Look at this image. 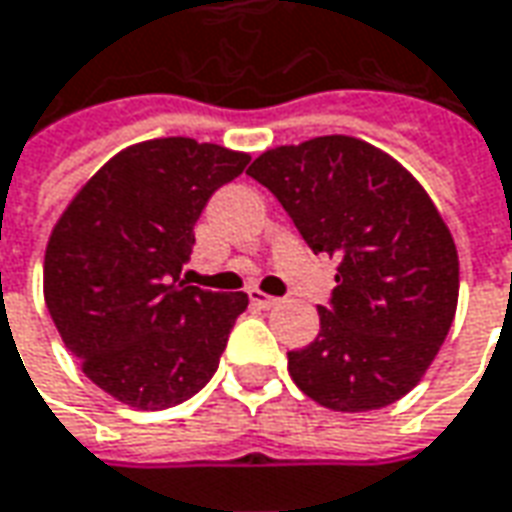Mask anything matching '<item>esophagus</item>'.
Listing matches in <instances>:
<instances>
[{
    "label": "esophagus",
    "mask_w": 512,
    "mask_h": 512,
    "mask_svg": "<svg viewBox=\"0 0 512 512\" xmlns=\"http://www.w3.org/2000/svg\"><path fill=\"white\" fill-rule=\"evenodd\" d=\"M249 300H252V305L260 308V311H269V308H274V305L280 302L277 297H269V294H263V291H257V288L249 291Z\"/></svg>",
    "instance_id": "34e87169"
}]
</instances>
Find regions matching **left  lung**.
Returning a JSON list of instances; mask_svg holds the SVG:
<instances>
[{"instance_id":"obj_1","label":"left lung","mask_w":512,"mask_h":512,"mask_svg":"<svg viewBox=\"0 0 512 512\" xmlns=\"http://www.w3.org/2000/svg\"><path fill=\"white\" fill-rule=\"evenodd\" d=\"M246 173L316 255L339 257L316 339L288 353L294 384L333 412L401 401L446 342L460 294L457 246L429 193L392 156L344 134L271 148Z\"/></svg>"}]
</instances>
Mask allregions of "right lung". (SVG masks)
Here are the masks:
<instances>
[{
  "instance_id": "right-lung-1",
  "label": "right lung",
  "mask_w": 512,
  "mask_h": 512,
  "mask_svg": "<svg viewBox=\"0 0 512 512\" xmlns=\"http://www.w3.org/2000/svg\"><path fill=\"white\" fill-rule=\"evenodd\" d=\"M249 156L187 137L131 145L97 170L52 229L44 300L83 373L111 398L168 409L210 381L243 291L182 280L193 227Z\"/></svg>"
}]
</instances>
